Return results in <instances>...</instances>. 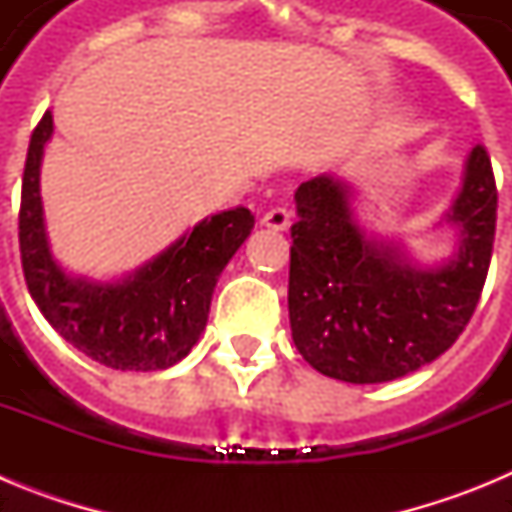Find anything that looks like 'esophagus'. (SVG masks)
Returning <instances> with one entry per match:
<instances>
[{"label": "esophagus", "mask_w": 512, "mask_h": 512, "mask_svg": "<svg viewBox=\"0 0 512 512\" xmlns=\"http://www.w3.org/2000/svg\"><path fill=\"white\" fill-rule=\"evenodd\" d=\"M261 225L282 233V230L289 228V210H284V207H274V210H269L264 217H261Z\"/></svg>", "instance_id": "1"}]
</instances>
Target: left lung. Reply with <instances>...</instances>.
Returning <instances> with one entry per match:
<instances>
[{
  "mask_svg": "<svg viewBox=\"0 0 512 512\" xmlns=\"http://www.w3.org/2000/svg\"><path fill=\"white\" fill-rule=\"evenodd\" d=\"M354 187L333 174L302 182L289 248V325L302 359L351 384L392 382L451 348L472 318L492 259L497 187L474 146L443 223L456 251L420 266L402 241L361 225Z\"/></svg>",
  "mask_w": 512,
  "mask_h": 512,
  "instance_id": "left-lung-1",
  "label": "left lung"
}]
</instances>
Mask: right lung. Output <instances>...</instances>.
Listing matches in <instances>:
<instances>
[{
    "label": "right lung",
    "mask_w": 512,
    "mask_h": 512,
    "mask_svg": "<svg viewBox=\"0 0 512 512\" xmlns=\"http://www.w3.org/2000/svg\"><path fill=\"white\" fill-rule=\"evenodd\" d=\"M51 135L48 110L33 130L22 174L20 253L35 305L61 338L97 364L120 372L169 369L200 341L217 277L256 223L251 210L205 217L120 279L74 277L53 256L45 230L40 164Z\"/></svg>",
    "instance_id": "right-lung-1"
}]
</instances>
